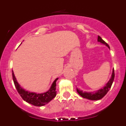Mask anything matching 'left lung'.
I'll return each mask as SVG.
<instances>
[{"label":"left lung","mask_w":126,"mask_h":126,"mask_svg":"<svg viewBox=\"0 0 126 126\" xmlns=\"http://www.w3.org/2000/svg\"><path fill=\"white\" fill-rule=\"evenodd\" d=\"M98 41L99 42H100V43H102L105 44V45H106L108 47L110 48L109 47V45L100 36H98ZM114 77H115V73H114V71H113L112 74V77H111V78L110 79L109 81L107 83V84H106V86L103 89L98 90L97 92H94V93L84 92L83 91H81V90H78V89H77V92L79 94V95H81L82 97L84 98H87L89 99V100H98L102 99L107 93V92H109L110 88L112 86V84L113 83V80H114Z\"/></svg>","instance_id":"8db88e82"}]
</instances>
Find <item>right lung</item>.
I'll use <instances>...</instances> for the list:
<instances>
[{
    "instance_id": "add662e5",
    "label": "right lung",
    "mask_w": 126,
    "mask_h": 126,
    "mask_svg": "<svg viewBox=\"0 0 126 126\" xmlns=\"http://www.w3.org/2000/svg\"><path fill=\"white\" fill-rule=\"evenodd\" d=\"M13 79L14 81L15 87L17 90V92L21 96L22 98L28 103L34 105V106L41 107L45 105V104L48 103L50 101H51L53 98L56 96L57 92L56 90V81L58 79L57 78L55 81H53V84L51 86L50 90L47 92L46 93H42V94H37L35 93H30V92L25 91L23 90L18 83L16 81L15 76H14V73L13 71Z\"/></svg>"
}]
</instances>
